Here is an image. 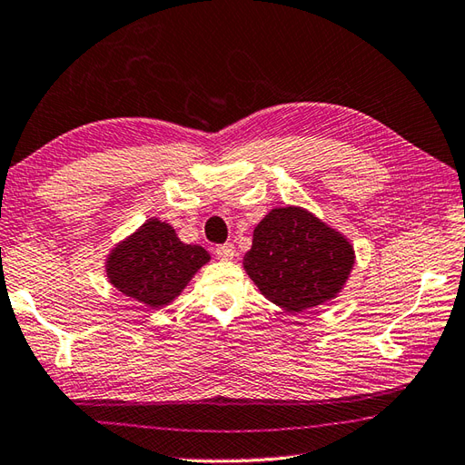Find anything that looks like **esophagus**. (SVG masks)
Here are the masks:
<instances>
[{"instance_id":"esophagus-1","label":"esophagus","mask_w":465,"mask_h":465,"mask_svg":"<svg viewBox=\"0 0 465 465\" xmlns=\"http://www.w3.org/2000/svg\"><path fill=\"white\" fill-rule=\"evenodd\" d=\"M216 257H219L221 261H231V259H234V244L226 242V244L216 246Z\"/></svg>"}]
</instances>
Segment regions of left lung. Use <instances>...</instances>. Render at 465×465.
<instances>
[{
	"label": "left lung",
	"instance_id": "left-lung-1",
	"mask_svg": "<svg viewBox=\"0 0 465 465\" xmlns=\"http://www.w3.org/2000/svg\"><path fill=\"white\" fill-rule=\"evenodd\" d=\"M355 264L351 241L302 206H277L254 226L242 267L274 305L302 312L335 299Z\"/></svg>",
	"mask_w": 465,
	"mask_h": 465
}]
</instances>
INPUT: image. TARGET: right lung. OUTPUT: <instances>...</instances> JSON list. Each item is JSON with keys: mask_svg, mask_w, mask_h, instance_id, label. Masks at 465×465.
I'll return each instance as SVG.
<instances>
[{"mask_svg": "<svg viewBox=\"0 0 465 465\" xmlns=\"http://www.w3.org/2000/svg\"><path fill=\"white\" fill-rule=\"evenodd\" d=\"M208 261L211 254L180 241L173 224L148 219L112 246L104 267L122 295L158 309L173 302Z\"/></svg>", "mask_w": 465, "mask_h": 465, "instance_id": "right-lung-1", "label": "right lung"}]
</instances>
